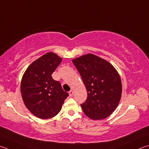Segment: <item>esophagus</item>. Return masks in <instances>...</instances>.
<instances>
[{
  "instance_id": "34e87169",
  "label": "esophagus",
  "mask_w": 149,
  "mask_h": 149,
  "mask_svg": "<svg viewBox=\"0 0 149 149\" xmlns=\"http://www.w3.org/2000/svg\"><path fill=\"white\" fill-rule=\"evenodd\" d=\"M69 95H70V96L72 97L73 95H74V91H73L72 90L70 91L69 92Z\"/></svg>"
}]
</instances>
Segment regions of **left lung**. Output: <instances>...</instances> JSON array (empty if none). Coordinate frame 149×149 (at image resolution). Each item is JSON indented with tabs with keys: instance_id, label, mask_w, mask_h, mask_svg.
<instances>
[{
	"instance_id": "1",
	"label": "left lung",
	"mask_w": 149,
	"mask_h": 149,
	"mask_svg": "<svg viewBox=\"0 0 149 149\" xmlns=\"http://www.w3.org/2000/svg\"><path fill=\"white\" fill-rule=\"evenodd\" d=\"M72 62L87 91L86 100L81 104L84 113L95 120L109 117L121 98L122 83L117 70L108 61L91 53Z\"/></svg>"
}]
</instances>
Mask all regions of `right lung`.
I'll return each mask as SVG.
<instances>
[{
  "mask_svg": "<svg viewBox=\"0 0 149 149\" xmlns=\"http://www.w3.org/2000/svg\"><path fill=\"white\" fill-rule=\"evenodd\" d=\"M63 58L49 52L32 63L21 81V93L26 108L41 119L53 118L60 112L69 96L51 74Z\"/></svg>",
  "mask_w": 149,
  "mask_h": 149,
  "instance_id": "1",
  "label": "right lung"
}]
</instances>
